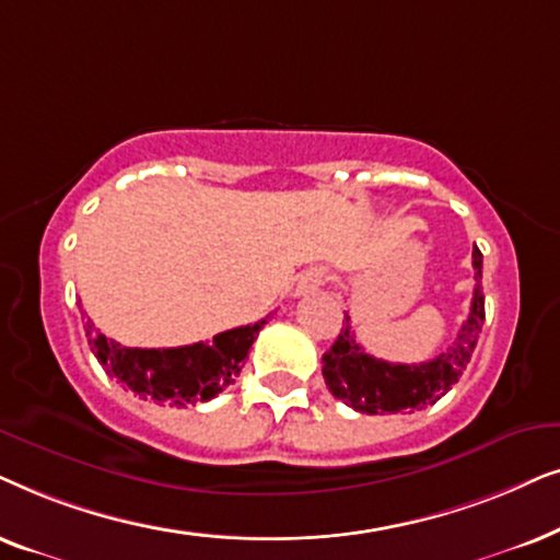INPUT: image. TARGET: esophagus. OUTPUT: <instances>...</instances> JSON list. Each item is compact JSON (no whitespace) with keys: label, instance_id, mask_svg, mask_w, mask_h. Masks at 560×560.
Segmentation results:
<instances>
[{"label":"esophagus","instance_id":"obj_1","mask_svg":"<svg viewBox=\"0 0 560 560\" xmlns=\"http://www.w3.org/2000/svg\"><path fill=\"white\" fill-rule=\"evenodd\" d=\"M327 281V271L325 268H312V271H307L302 276L300 287H296V294H310V292H317L319 287H323Z\"/></svg>","mask_w":560,"mask_h":560}]
</instances>
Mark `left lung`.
Returning <instances> with one entry per match:
<instances>
[{
    "mask_svg": "<svg viewBox=\"0 0 560 560\" xmlns=\"http://www.w3.org/2000/svg\"><path fill=\"white\" fill-rule=\"evenodd\" d=\"M474 271L476 289L471 310L458 338L453 346L432 361L424 363H386L382 358L369 355L355 342L350 330V317L346 312V323L340 327L338 340L323 355V376L327 389L335 399H342L348 407L363 415H394L412 412L428 405H435L458 384L471 353L479 340L483 325V292H481V250L474 248Z\"/></svg>",
    "mask_w": 560,
    "mask_h": 560,
    "instance_id": "obj_1",
    "label": "left lung"
}]
</instances>
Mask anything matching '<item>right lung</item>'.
I'll list each match as a JSON object with an SVG mask.
<instances>
[{"label": "right lung", "mask_w": 560, "mask_h": 560, "mask_svg": "<svg viewBox=\"0 0 560 560\" xmlns=\"http://www.w3.org/2000/svg\"><path fill=\"white\" fill-rule=\"evenodd\" d=\"M268 319L271 315L214 335L210 342L182 348H125L96 330L92 319L84 323V332L96 361L119 384L143 399L186 407L218 397L235 382L253 340Z\"/></svg>", "instance_id": "obj_1"}]
</instances>
